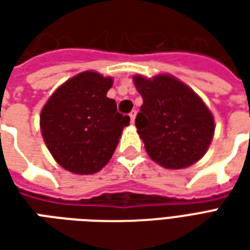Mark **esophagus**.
<instances>
[{"label":"esophagus","mask_w":250,"mask_h":250,"mask_svg":"<svg viewBox=\"0 0 250 250\" xmlns=\"http://www.w3.org/2000/svg\"><path fill=\"white\" fill-rule=\"evenodd\" d=\"M135 116H136V111H135V109H132V111L130 112L131 123H134V122H135Z\"/></svg>","instance_id":"1"}]
</instances>
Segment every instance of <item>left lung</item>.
Instances as JSON below:
<instances>
[{
  "mask_svg": "<svg viewBox=\"0 0 250 250\" xmlns=\"http://www.w3.org/2000/svg\"><path fill=\"white\" fill-rule=\"evenodd\" d=\"M134 83L143 99L135 125L152 161L166 168L199 161L214 135V119L198 95L170 75H136Z\"/></svg>",
  "mask_w": 250,
  "mask_h": 250,
  "instance_id": "left-lung-1",
  "label": "left lung"
}]
</instances>
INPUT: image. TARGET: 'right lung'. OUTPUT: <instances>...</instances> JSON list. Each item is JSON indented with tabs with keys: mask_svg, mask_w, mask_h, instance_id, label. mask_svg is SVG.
<instances>
[{
	"mask_svg": "<svg viewBox=\"0 0 250 250\" xmlns=\"http://www.w3.org/2000/svg\"><path fill=\"white\" fill-rule=\"evenodd\" d=\"M112 79L79 73L57 88L40 115V127L56 162L75 174H93L108 163L130 116L107 98Z\"/></svg>",
	"mask_w": 250,
	"mask_h": 250,
	"instance_id": "add662e5",
	"label": "right lung"
}]
</instances>
